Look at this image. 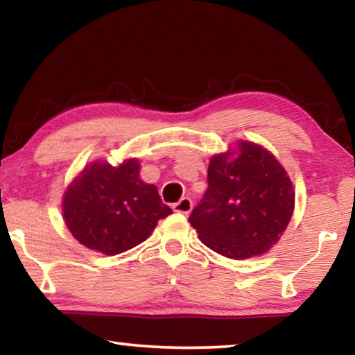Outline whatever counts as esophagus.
Listing matches in <instances>:
<instances>
[{
    "label": "esophagus",
    "instance_id": "1",
    "mask_svg": "<svg viewBox=\"0 0 355 355\" xmlns=\"http://www.w3.org/2000/svg\"><path fill=\"white\" fill-rule=\"evenodd\" d=\"M173 209H175L177 213H183V214H188L191 209H192V200L189 197H182L175 205H173Z\"/></svg>",
    "mask_w": 355,
    "mask_h": 355
}]
</instances>
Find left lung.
Listing matches in <instances>:
<instances>
[{
    "instance_id": "8db88e82",
    "label": "left lung",
    "mask_w": 355,
    "mask_h": 355,
    "mask_svg": "<svg viewBox=\"0 0 355 355\" xmlns=\"http://www.w3.org/2000/svg\"><path fill=\"white\" fill-rule=\"evenodd\" d=\"M293 209V183L275 156L239 141L238 150L209 159L208 188L189 222L209 249L244 260L279 241Z\"/></svg>"
}]
</instances>
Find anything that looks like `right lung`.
I'll return each instance as SVG.
<instances>
[{"mask_svg": "<svg viewBox=\"0 0 355 355\" xmlns=\"http://www.w3.org/2000/svg\"><path fill=\"white\" fill-rule=\"evenodd\" d=\"M137 159L114 167L97 161L84 167L65 191L62 216L71 235L105 255L133 249L172 213L155 184L139 178Z\"/></svg>", "mask_w": 355, "mask_h": 355, "instance_id": "right-lung-1", "label": "right lung"}]
</instances>
